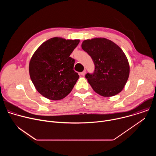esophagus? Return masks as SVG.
Returning <instances> with one entry per match:
<instances>
[{"instance_id": "1", "label": "esophagus", "mask_w": 156, "mask_h": 156, "mask_svg": "<svg viewBox=\"0 0 156 156\" xmlns=\"http://www.w3.org/2000/svg\"><path fill=\"white\" fill-rule=\"evenodd\" d=\"M85 74H86V70H84L83 72H82L81 73V75L82 76H84V75H85Z\"/></svg>"}]
</instances>
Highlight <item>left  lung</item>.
Returning a JSON list of instances; mask_svg holds the SVG:
<instances>
[{"label": "left lung", "mask_w": 156, "mask_h": 156, "mask_svg": "<svg viewBox=\"0 0 156 156\" xmlns=\"http://www.w3.org/2000/svg\"><path fill=\"white\" fill-rule=\"evenodd\" d=\"M81 48L91 57L95 65L94 73L86 75L93 90L104 97L120 93L129 75V62L122 49L104 37L84 40Z\"/></svg>", "instance_id": "8db88e82"}]
</instances>
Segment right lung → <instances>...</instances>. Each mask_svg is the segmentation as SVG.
Listing matches in <instances>:
<instances>
[{
  "instance_id": "1",
  "label": "right lung",
  "mask_w": 156,
  "mask_h": 156,
  "mask_svg": "<svg viewBox=\"0 0 156 156\" xmlns=\"http://www.w3.org/2000/svg\"><path fill=\"white\" fill-rule=\"evenodd\" d=\"M79 39L55 37L43 42L29 63L31 80L36 90L50 100L63 99L79 78L73 70L75 60L70 57Z\"/></svg>"
}]
</instances>
